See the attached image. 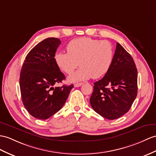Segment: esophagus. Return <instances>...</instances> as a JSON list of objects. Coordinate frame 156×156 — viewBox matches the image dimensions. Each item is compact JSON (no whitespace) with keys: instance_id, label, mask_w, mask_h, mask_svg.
Instances as JSON below:
<instances>
[{"instance_id":"obj_1","label":"esophagus","mask_w":156,"mask_h":156,"mask_svg":"<svg viewBox=\"0 0 156 156\" xmlns=\"http://www.w3.org/2000/svg\"><path fill=\"white\" fill-rule=\"evenodd\" d=\"M83 84V83H75V84L74 85V87H78L81 86Z\"/></svg>"}]
</instances>
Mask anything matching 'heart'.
I'll use <instances>...</instances> for the list:
<instances>
[{"label":"heart","mask_w":156,"mask_h":156,"mask_svg":"<svg viewBox=\"0 0 156 156\" xmlns=\"http://www.w3.org/2000/svg\"><path fill=\"white\" fill-rule=\"evenodd\" d=\"M67 50V53L57 52L54 60L59 69L67 74L73 73L78 65L81 66L68 77L73 83L102 77L108 71L114 57V48L109 41L87 37L72 40Z\"/></svg>","instance_id":"obj_1"}]
</instances>
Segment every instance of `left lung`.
<instances>
[{"instance_id":"8db88e82","label":"left lung","mask_w":156,"mask_h":156,"mask_svg":"<svg viewBox=\"0 0 156 156\" xmlns=\"http://www.w3.org/2000/svg\"><path fill=\"white\" fill-rule=\"evenodd\" d=\"M138 92V72L132 56L119 43L111 66L102 79L94 83L90 98L96 112L108 120L126 114L134 102Z\"/></svg>"}]
</instances>
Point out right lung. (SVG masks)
I'll return each instance as SVG.
<instances>
[{
    "label": "right lung",
    "instance_id": "right-lung-1",
    "mask_svg": "<svg viewBox=\"0 0 156 156\" xmlns=\"http://www.w3.org/2000/svg\"><path fill=\"white\" fill-rule=\"evenodd\" d=\"M61 41L48 37L33 48L26 57L20 76L22 102L36 119L45 120L63 107L73 85L54 87L66 79L54 60Z\"/></svg>",
    "mask_w": 156,
    "mask_h": 156
}]
</instances>
